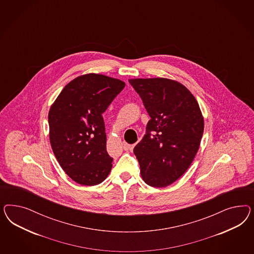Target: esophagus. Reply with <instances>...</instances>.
I'll return each mask as SVG.
<instances>
[{
  "mask_svg": "<svg viewBox=\"0 0 254 254\" xmlns=\"http://www.w3.org/2000/svg\"><path fill=\"white\" fill-rule=\"evenodd\" d=\"M123 148H124V150H125V151H128V150H130V145H129V144H127V142H125V141H124L123 142Z\"/></svg>",
  "mask_w": 254,
  "mask_h": 254,
  "instance_id": "1",
  "label": "esophagus"
}]
</instances>
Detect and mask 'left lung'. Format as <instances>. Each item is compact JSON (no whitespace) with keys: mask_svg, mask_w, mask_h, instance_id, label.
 Returning <instances> with one entry per match:
<instances>
[{"mask_svg":"<svg viewBox=\"0 0 254 254\" xmlns=\"http://www.w3.org/2000/svg\"><path fill=\"white\" fill-rule=\"evenodd\" d=\"M125 85L103 74L80 75L65 85L50 107L53 153L65 173L79 185H100L112 169L102 114Z\"/></svg>","mask_w":254,"mask_h":254,"instance_id":"8db88e82","label":"left lung"}]
</instances>
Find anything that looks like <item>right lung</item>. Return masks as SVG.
<instances>
[{
  "mask_svg": "<svg viewBox=\"0 0 254 254\" xmlns=\"http://www.w3.org/2000/svg\"><path fill=\"white\" fill-rule=\"evenodd\" d=\"M128 82L148 115L146 134L134 148L147 185H172L189 169L204 132L199 105L185 85L168 78H136Z\"/></svg>",
  "mask_w": 254,
  "mask_h": 254,
  "instance_id": "obj_1",
  "label": "right lung"
}]
</instances>
